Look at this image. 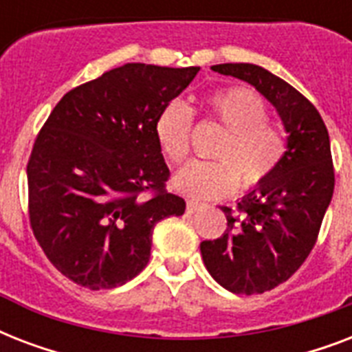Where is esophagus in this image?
Instances as JSON below:
<instances>
[{
	"label": "esophagus",
	"mask_w": 352,
	"mask_h": 352,
	"mask_svg": "<svg viewBox=\"0 0 352 352\" xmlns=\"http://www.w3.org/2000/svg\"><path fill=\"white\" fill-rule=\"evenodd\" d=\"M203 206H206V204L201 203V201H195V199H188V201H186V212H188V214H193V212H197V210L203 208Z\"/></svg>",
	"instance_id": "esophagus-1"
}]
</instances>
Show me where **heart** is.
I'll use <instances>...</instances> for the list:
<instances>
[{
    "label": "heart",
    "instance_id": "b5f03b06",
    "mask_svg": "<svg viewBox=\"0 0 352 352\" xmlns=\"http://www.w3.org/2000/svg\"><path fill=\"white\" fill-rule=\"evenodd\" d=\"M210 111L226 127L214 149V160H193L173 179L179 192L195 199H215L243 188L261 186L287 151L283 133L268 122L261 96L246 87L215 91L206 98ZM193 113L182 102H170L155 120V135L171 162L190 151Z\"/></svg>",
    "mask_w": 352,
    "mask_h": 352
}]
</instances>
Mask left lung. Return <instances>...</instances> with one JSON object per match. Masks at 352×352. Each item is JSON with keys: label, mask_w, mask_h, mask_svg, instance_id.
I'll return each instance as SVG.
<instances>
[{"label": "left lung", "mask_w": 352, "mask_h": 352, "mask_svg": "<svg viewBox=\"0 0 352 352\" xmlns=\"http://www.w3.org/2000/svg\"><path fill=\"white\" fill-rule=\"evenodd\" d=\"M212 69L254 85L289 133L276 171L235 212L221 206L228 228L219 239L201 243L204 265L221 287L234 294H263L287 281L316 245L334 192L329 133L316 107L267 69L254 63Z\"/></svg>", "instance_id": "8db88e82"}]
</instances>
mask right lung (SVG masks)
<instances>
[{"instance_id":"obj_1","label":"right lung","mask_w":352,"mask_h":352,"mask_svg":"<svg viewBox=\"0 0 352 352\" xmlns=\"http://www.w3.org/2000/svg\"><path fill=\"white\" fill-rule=\"evenodd\" d=\"M199 67L126 63L74 87L27 164L29 219L49 261L85 289H115L148 265L155 225L182 215L155 120Z\"/></svg>"}]
</instances>
